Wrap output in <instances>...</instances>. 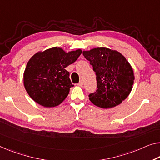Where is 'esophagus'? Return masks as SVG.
Returning <instances> with one entry per match:
<instances>
[{
	"label": "esophagus",
	"instance_id": "esophagus-1",
	"mask_svg": "<svg viewBox=\"0 0 160 160\" xmlns=\"http://www.w3.org/2000/svg\"><path fill=\"white\" fill-rule=\"evenodd\" d=\"M78 85H79V86H81V87H82V85H83V81H82V80H80V82H79V83H78Z\"/></svg>",
	"mask_w": 160,
	"mask_h": 160
}]
</instances>
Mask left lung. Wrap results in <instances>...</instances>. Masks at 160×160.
<instances>
[{
	"label": "left lung",
	"instance_id": "8db88e82",
	"mask_svg": "<svg viewBox=\"0 0 160 160\" xmlns=\"http://www.w3.org/2000/svg\"><path fill=\"white\" fill-rule=\"evenodd\" d=\"M96 75L98 90L89 95L92 104L111 108L122 103L132 91L135 79L132 67L120 52L106 47L82 52Z\"/></svg>",
	"mask_w": 160,
	"mask_h": 160
}]
</instances>
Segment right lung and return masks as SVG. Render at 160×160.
<instances>
[{"label":"right lung","mask_w":160,"mask_h":160,"mask_svg":"<svg viewBox=\"0 0 160 160\" xmlns=\"http://www.w3.org/2000/svg\"><path fill=\"white\" fill-rule=\"evenodd\" d=\"M81 53V49L66 52L55 47L34 54L23 72V85L28 95L46 108L62 103L73 87L65 68L75 62Z\"/></svg>","instance_id":"obj_1"}]
</instances>
